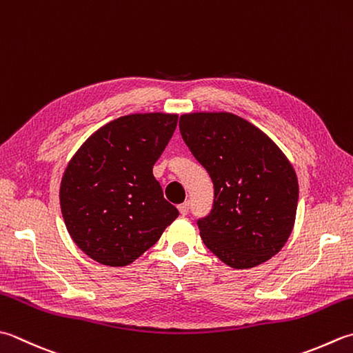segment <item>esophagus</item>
<instances>
[{"instance_id": "obj_1", "label": "esophagus", "mask_w": 353, "mask_h": 353, "mask_svg": "<svg viewBox=\"0 0 353 353\" xmlns=\"http://www.w3.org/2000/svg\"><path fill=\"white\" fill-rule=\"evenodd\" d=\"M177 208H179V212H181L182 216H186V214H188V211H190V203L185 202V203H182V205H179Z\"/></svg>"}]
</instances>
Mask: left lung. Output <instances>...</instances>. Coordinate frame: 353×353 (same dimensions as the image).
I'll return each mask as SVG.
<instances>
[{
	"label": "left lung",
	"instance_id": "left-lung-1",
	"mask_svg": "<svg viewBox=\"0 0 353 353\" xmlns=\"http://www.w3.org/2000/svg\"><path fill=\"white\" fill-rule=\"evenodd\" d=\"M179 128L214 183L211 214L197 222L205 246L234 269L255 268L279 254L299 203V179L279 145L228 112L185 113Z\"/></svg>",
	"mask_w": 353,
	"mask_h": 353
}]
</instances>
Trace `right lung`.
<instances>
[{
	"mask_svg": "<svg viewBox=\"0 0 353 353\" xmlns=\"http://www.w3.org/2000/svg\"><path fill=\"white\" fill-rule=\"evenodd\" d=\"M177 125L174 113H133L96 130L62 174L61 212L79 250L101 265L133 263L179 216L153 165Z\"/></svg>",
	"mask_w": 353,
	"mask_h": 353,
	"instance_id": "right-lung-1",
	"label": "right lung"
}]
</instances>
